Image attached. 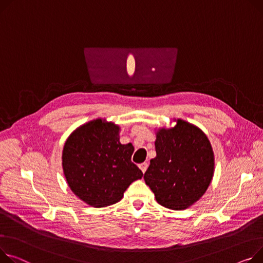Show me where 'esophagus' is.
I'll use <instances>...</instances> for the list:
<instances>
[{
	"mask_svg": "<svg viewBox=\"0 0 263 263\" xmlns=\"http://www.w3.org/2000/svg\"><path fill=\"white\" fill-rule=\"evenodd\" d=\"M147 168H148V164H147V163H143V164L139 165V169L142 170V172H143V173H145V172H146Z\"/></svg>",
	"mask_w": 263,
	"mask_h": 263,
	"instance_id": "esophagus-1",
	"label": "esophagus"
}]
</instances>
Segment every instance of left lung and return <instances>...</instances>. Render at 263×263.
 Returning a JSON list of instances; mask_svg holds the SVG:
<instances>
[{"label": "left lung", "mask_w": 263, "mask_h": 263, "mask_svg": "<svg viewBox=\"0 0 263 263\" xmlns=\"http://www.w3.org/2000/svg\"><path fill=\"white\" fill-rule=\"evenodd\" d=\"M176 125L155 129L156 156L144 180L156 202L172 211L197 203L211 185L215 154L206 134L196 125L173 118Z\"/></svg>", "instance_id": "obj_1"}]
</instances>
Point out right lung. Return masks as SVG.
<instances>
[{
	"instance_id": "right-lung-1",
	"label": "right lung",
	"mask_w": 263,
	"mask_h": 263,
	"mask_svg": "<svg viewBox=\"0 0 263 263\" xmlns=\"http://www.w3.org/2000/svg\"><path fill=\"white\" fill-rule=\"evenodd\" d=\"M119 133V125L98 117L76 128L64 143V178L73 194L87 205L115 204L134 181L143 178L131 162L133 145H122Z\"/></svg>"
}]
</instances>
